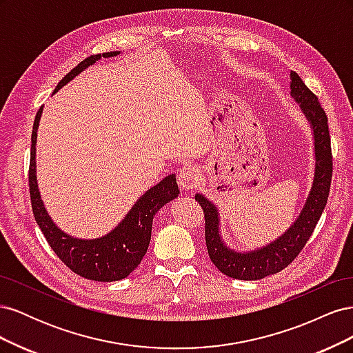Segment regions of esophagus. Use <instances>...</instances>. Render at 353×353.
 <instances>
[{"label":"esophagus","instance_id":"esophagus-1","mask_svg":"<svg viewBox=\"0 0 353 353\" xmlns=\"http://www.w3.org/2000/svg\"><path fill=\"white\" fill-rule=\"evenodd\" d=\"M200 181V170L194 165H185L178 174V184L184 191L193 190Z\"/></svg>","mask_w":353,"mask_h":353}]
</instances>
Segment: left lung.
I'll list each match as a JSON object with an SVG mask.
<instances>
[{
	"label": "left lung",
	"instance_id": "1",
	"mask_svg": "<svg viewBox=\"0 0 353 353\" xmlns=\"http://www.w3.org/2000/svg\"><path fill=\"white\" fill-rule=\"evenodd\" d=\"M290 95L299 104L311 126L315 157L311 190L301 213L292 225L279 239L259 249L237 252L231 249L222 239L221 216L215 203L200 193L194 196L205 212V234L209 258L222 274L231 279L253 281L283 271L305 248L325 208L331 172H333L327 114L316 95L306 87L296 72H290Z\"/></svg>",
	"mask_w": 353,
	"mask_h": 353
}]
</instances>
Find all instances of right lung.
Instances as JSON below:
<instances>
[{
  "label": "right lung",
  "mask_w": 353,
  "mask_h": 353,
  "mask_svg": "<svg viewBox=\"0 0 353 353\" xmlns=\"http://www.w3.org/2000/svg\"><path fill=\"white\" fill-rule=\"evenodd\" d=\"M119 54L121 51H110L87 57L59 82L57 88L52 94H56L61 87H65L74 77H78L81 72L92 66L101 57L109 59ZM42 109H44V105L37 113L34 131H32L29 166V191L35 221L51 245V249L73 272L92 281L110 283L123 280L140 265L144 258L148 244H150L153 218L157 210L170 200L178 197L179 190L176 176L175 174H170L160 181L159 184L147 190L134 203V206L126 213L125 218L104 236L91 240L69 236L68 232L61 231L48 215L38 188L37 137Z\"/></svg>",
  "instance_id": "add662e5"
}]
</instances>
